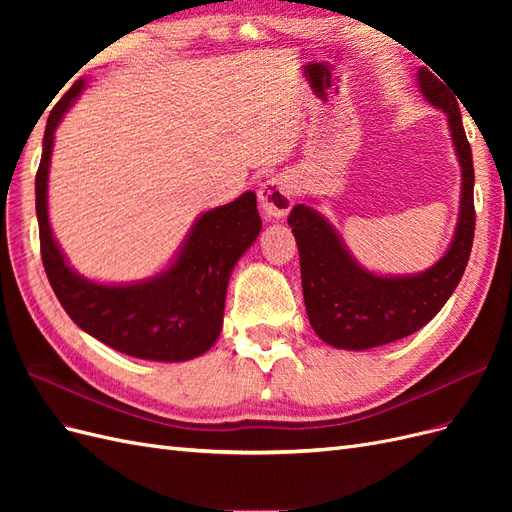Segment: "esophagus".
<instances>
[{
    "label": "esophagus",
    "instance_id": "34e87169",
    "mask_svg": "<svg viewBox=\"0 0 512 512\" xmlns=\"http://www.w3.org/2000/svg\"><path fill=\"white\" fill-rule=\"evenodd\" d=\"M258 203L267 218H286L294 205V183L288 175H273L258 190Z\"/></svg>",
    "mask_w": 512,
    "mask_h": 512
}]
</instances>
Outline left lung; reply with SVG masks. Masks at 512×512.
<instances>
[{"label": "left lung", "instance_id": "obj_1", "mask_svg": "<svg viewBox=\"0 0 512 512\" xmlns=\"http://www.w3.org/2000/svg\"><path fill=\"white\" fill-rule=\"evenodd\" d=\"M423 98L440 108L461 168L459 218L444 256L425 271L380 275L356 260L342 235L309 203L294 205L288 224L299 245L301 284L307 318L324 344L342 350H367L397 342L423 329L451 299L474 239V164L463 130L459 104L448 85L427 68L416 70Z\"/></svg>", "mask_w": 512, "mask_h": 512}]
</instances>
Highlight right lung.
Listing matches in <instances>:
<instances>
[{
  "label": "right lung",
  "mask_w": 512,
  "mask_h": 512,
  "mask_svg": "<svg viewBox=\"0 0 512 512\" xmlns=\"http://www.w3.org/2000/svg\"><path fill=\"white\" fill-rule=\"evenodd\" d=\"M76 81L49 115L36 175V215L46 277L61 307L91 337L145 361L181 363L205 354L222 333L226 288L239 258L258 239L256 194L200 213L175 258L160 273L128 284L87 280L70 267L49 222V168L55 130L81 96Z\"/></svg>",
  "instance_id": "add662e5"
}]
</instances>
